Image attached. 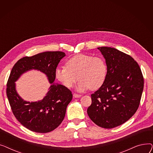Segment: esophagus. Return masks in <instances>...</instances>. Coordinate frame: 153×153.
Returning <instances> with one entry per match:
<instances>
[{
	"mask_svg": "<svg viewBox=\"0 0 153 153\" xmlns=\"http://www.w3.org/2000/svg\"><path fill=\"white\" fill-rule=\"evenodd\" d=\"M81 96V95L80 94H76V93H74L73 94V97H75V98H79Z\"/></svg>",
	"mask_w": 153,
	"mask_h": 153,
	"instance_id": "34e87169",
	"label": "esophagus"
}]
</instances>
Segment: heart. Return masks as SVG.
I'll list each match as a JSON object with an SVG mask.
<instances>
[{
    "instance_id": "heart-1",
    "label": "heart",
    "mask_w": 153,
    "mask_h": 153,
    "mask_svg": "<svg viewBox=\"0 0 153 153\" xmlns=\"http://www.w3.org/2000/svg\"><path fill=\"white\" fill-rule=\"evenodd\" d=\"M107 74L105 61L101 57L80 54L69 58L66 66L55 69L54 75L64 87L71 88L77 81L79 91L97 90L105 82Z\"/></svg>"
}]
</instances>
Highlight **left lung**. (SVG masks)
I'll return each instance as SVG.
<instances>
[{
  "label": "left lung",
  "mask_w": 153,
  "mask_h": 153,
  "mask_svg": "<svg viewBox=\"0 0 153 153\" xmlns=\"http://www.w3.org/2000/svg\"><path fill=\"white\" fill-rule=\"evenodd\" d=\"M105 59V82L91 95L87 114L99 126L113 128L128 121L138 110L144 79L138 62L125 53L110 47H99Z\"/></svg>",
  "instance_id": "obj_1"
}]
</instances>
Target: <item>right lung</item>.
<instances>
[{"label":"right lung","instance_id":"1","mask_svg":"<svg viewBox=\"0 0 153 153\" xmlns=\"http://www.w3.org/2000/svg\"><path fill=\"white\" fill-rule=\"evenodd\" d=\"M66 56L62 51H46L25 56L13 66L7 84V95L12 111L18 121L27 129L46 133L56 129L65 117L66 108L72 99L71 91L59 84H54V72L61 59ZM30 69L43 71L51 86L42 101L29 102L23 101L15 90L14 82Z\"/></svg>","mask_w":153,"mask_h":153}]
</instances>
